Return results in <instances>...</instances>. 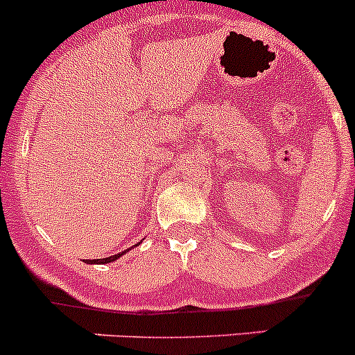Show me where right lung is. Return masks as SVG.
Segmentation results:
<instances>
[{
  "mask_svg": "<svg viewBox=\"0 0 355 355\" xmlns=\"http://www.w3.org/2000/svg\"><path fill=\"white\" fill-rule=\"evenodd\" d=\"M121 254H123V252H121ZM121 254H114V256L105 257V259H94V261H92V259H84V261H85V263H89V264H96V263H111V261H114V259H116V257H120Z\"/></svg>",
  "mask_w": 355,
  "mask_h": 355,
  "instance_id": "1",
  "label": "right lung"
}]
</instances>
